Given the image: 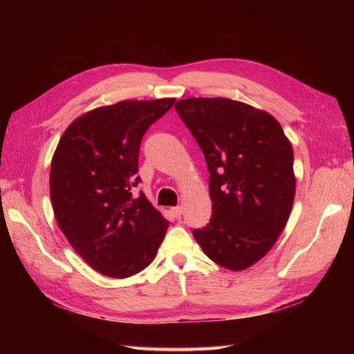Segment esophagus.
Segmentation results:
<instances>
[{
    "label": "esophagus",
    "mask_w": 354,
    "mask_h": 354,
    "mask_svg": "<svg viewBox=\"0 0 354 354\" xmlns=\"http://www.w3.org/2000/svg\"><path fill=\"white\" fill-rule=\"evenodd\" d=\"M171 214H173V216H174L176 218H180L181 214H183V207H174V208H171Z\"/></svg>",
    "instance_id": "obj_1"
}]
</instances>
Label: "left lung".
Returning <instances> with one entry per match:
<instances>
[{
	"instance_id": "left-lung-1",
	"label": "left lung",
	"mask_w": 354,
	"mask_h": 354,
	"mask_svg": "<svg viewBox=\"0 0 354 354\" xmlns=\"http://www.w3.org/2000/svg\"><path fill=\"white\" fill-rule=\"evenodd\" d=\"M209 171L212 216L194 236L208 259L245 270L272 250L295 196L294 151L266 111L224 97L178 100Z\"/></svg>"
}]
</instances>
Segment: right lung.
<instances>
[{"instance_id":"add662e5","label":"right lung","mask_w":354,"mask_h":354,"mask_svg":"<svg viewBox=\"0 0 354 354\" xmlns=\"http://www.w3.org/2000/svg\"><path fill=\"white\" fill-rule=\"evenodd\" d=\"M176 99L122 100L78 116L60 137L51 159L50 196L60 230L99 273L125 279L151 264L168 229L143 194V134Z\"/></svg>"}]
</instances>
